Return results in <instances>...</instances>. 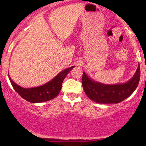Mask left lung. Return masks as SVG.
I'll return each instance as SVG.
<instances>
[{
    "label": "left lung",
    "mask_w": 146,
    "mask_h": 146,
    "mask_svg": "<svg viewBox=\"0 0 146 146\" xmlns=\"http://www.w3.org/2000/svg\"><path fill=\"white\" fill-rule=\"evenodd\" d=\"M140 79V66L138 65L132 78L125 83L104 84L95 81L83 73L82 83L88 98L98 104H118L128 98L138 86Z\"/></svg>",
    "instance_id": "obj_1"
}]
</instances>
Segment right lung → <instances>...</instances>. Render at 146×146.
I'll return each instance as SVG.
<instances>
[{"label": "right lung", "instance_id": "obj_1", "mask_svg": "<svg viewBox=\"0 0 146 146\" xmlns=\"http://www.w3.org/2000/svg\"><path fill=\"white\" fill-rule=\"evenodd\" d=\"M74 67L75 66H73L71 67L66 68L58 73L51 81L42 86L29 88H23L18 86L11 80L9 73L8 75H9V81L13 88L22 98L31 103H41V102L49 101L58 96L61 90L63 80Z\"/></svg>", "mask_w": 146, "mask_h": 146}]
</instances>
